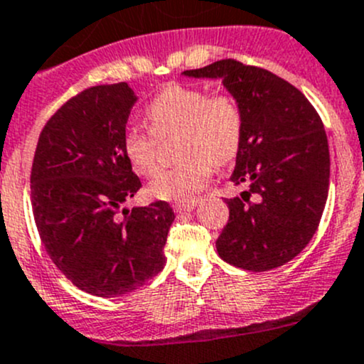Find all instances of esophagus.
<instances>
[{
  "mask_svg": "<svg viewBox=\"0 0 364 364\" xmlns=\"http://www.w3.org/2000/svg\"><path fill=\"white\" fill-rule=\"evenodd\" d=\"M196 200H189V202H178L173 205V209H175V213H189V210H193L196 207Z\"/></svg>",
  "mask_w": 364,
  "mask_h": 364,
  "instance_id": "obj_1",
  "label": "esophagus"
}]
</instances>
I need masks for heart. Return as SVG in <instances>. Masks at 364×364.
Segmentation results:
<instances>
[{"instance_id": "1", "label": "heart", "mask_w": 364, "mask_h": 364, "mask_svg": "<svg viewBox=\"0 0 364 364\" xmlns=\"http://www.w3.org/2000/svg\"><path fill=\"white\" fill-rule=\"evenodd\" d=\"M146 116L151 128L130 127L124 132L123 150L130 166L139 175H155L161 139L178 132V157H184L151 182L150 193L155 198H195L209 182L214 166L228 164L243 143V107L230 92L209 95L202 87L171 84L155 96Z\"/></svg>"}]
</instances>
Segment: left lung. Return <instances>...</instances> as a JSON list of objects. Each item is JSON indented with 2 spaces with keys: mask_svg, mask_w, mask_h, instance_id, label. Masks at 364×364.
I'll use <instances>...</instances> for the list:
<instances>
[{
  "mask_svg": "<svg viewBox=\"0 0 364 364\" xmlns=\"http://www.w3.org/2000/svg\"><path fill=\"white\" fill-rule=\"evenodd\" d=\"M184 75L221 78L245 112L243 143L227 198L228 223L216 241L228 264L268 272L291 261L314 236L328 193V143L321 117L289 82L234 58Z\"/></svg>",
  "mask_w": 364,
  "mask_h": 364,
  "instance_id": "8db88e82",
  "label": "left lung"
}]
</instances>
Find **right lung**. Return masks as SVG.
Instances as JSON below:
<instances>
[{
  "mask_svg": "<svg viewBox=\"0 0 364 364\" xmlns=\"http://www.w3.org/2000/svg\"><path fill=\"white\" fill-rule=\"evenodd\" d=\"M134 103L124 82L73 96L44 124L30 175L50 259L76 288L107 299L141 288L164 268L175 220L162 200L123 209L141 188L123 150Z\"/></svg>",
  "mask_w": 364,
  "mask_h": 364,
  "instance_id": "right-lung-1",
  "label": "right lung"
}]
</instances>
